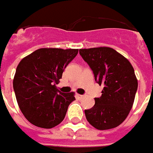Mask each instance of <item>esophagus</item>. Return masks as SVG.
<instances>
[{
	"label": "esophagus",
	"mask_w": 153,
	"mask_h": 153,
	"mask_svg": "<svg viewBox=\"0 0 153 153\" xmlns=\"http://www.w3.org/2000/svg\"><path fill=\"white\" fill-rule=\"evenodd\" d=\"M76 97H77V98H78L79 100H81L83 97V95H80V94H77Z\"/></svg>",
	"instance_id": "34e87169"
}]
</instances>
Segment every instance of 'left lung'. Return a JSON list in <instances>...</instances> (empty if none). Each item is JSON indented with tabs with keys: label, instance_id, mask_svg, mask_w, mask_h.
<instances>
[{
	"label": "left lung",
	"instance_id": "1",
	"mask_svg": "<svg viewBox=\"0 0 153 153\" xmlns=\"http://www.w3.org/2000/svg\"><path fill=\"white\" fill-rule=\"evenodd\" d=\"M79 54L93 70L95 81L104 85L95 105L84 111L87 120L100 130L115 128L126 119L134 104L138 89L134 70L111 47L80 49Z\"/></svg>",
	"mask_w": 153,
	"mask_h": 153
}]
</instances>
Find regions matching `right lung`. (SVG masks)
<instances>
[{"mask_svg": "<svg viewBox=\"0 0 153 153\" xmlns=\"http://www.w3.org/2000/svg\"><path fill=\"white\" fill-rule=\"evenodd\" d=\"M78 51L41 48L19 62L13 87L19 109L31 124L51 128L64 120L68 106L75 97L74 93L60 92L56 84Z\"/></svg>", "mask_w": 153, "mask_h": 153, "instance_id": "1", "label": "right lung"}]
</instances>
